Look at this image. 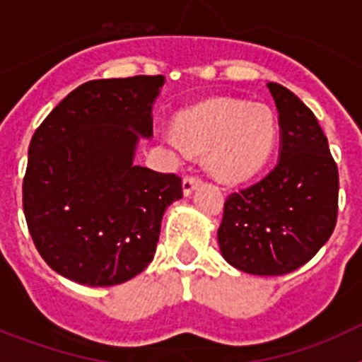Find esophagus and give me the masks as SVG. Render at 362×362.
<instances>
[{"label":"esophagus","mask_w":362,"mask_h":362,"mask_svg":"<svg viewBox=\"0 0 362 362\" xmlns=\"http://www.w3.org/2000/svg\"><path fill=\"white\" fill-rule=\"evenodd\" d=\"M199 185H201V177H197V175H185L183 194L185 196H190L192 192H194V188L199 187Z\"/></svg>","instance_id":"esophagus-1"}]
</instances>
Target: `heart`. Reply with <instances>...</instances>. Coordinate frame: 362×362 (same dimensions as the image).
<instances>
[{
  "label": "heart",
  "instance_id": "heart-1",
  "mask_svg": "<svg viewBox=\"0 0 362 362\" xmlns=\"http://www.w3.org/2000/svg\"><path fill=\"white\" fill-rule=\"evenodd\" d=\"M172 132L175 146L206 152L214 177L238 183L268 163L277 141V119L263 103L214 98L179 112Z\"/></svg>",
  "mask_w": 362,
  "mask_h": 362
}]
</instances>
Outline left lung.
<instances>
[{
  "instance_id": "8db88e82",
  "label": "left lung",
  "mask_w": 362,
  "mask_h": 362,
  "mask_svg": "<svg viewBox=\"0 0 362 362\" xmlns=\"http://www.w3.org/2000/svg\"><path fill=\"white\" fill-rule=\"evenodd\" d=\"M268 88L279 112V161L261 181L226 197L217 241L238 270L283 276L330 239L339 172L313 112L279 83Z\"/></svg>"
}]
</instances>
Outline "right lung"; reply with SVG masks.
Here are the masks:
<instances>
[{"instance_id":"obj_1","label":"right lung","mask_w":362,"mask_h":362,"mask_svg":"<svg viewBox=\"0 0 362 362\" xmlns=\"http://www.w3.org/2000/svg\"><path fill=\"white\" fill-rule=\"evenodd\" d=\"M165 76L94 79L70 92L28 145L23 210L52 270L88 286L141 274L156 254L166 206L181 177L134 165L152 137V105Z\"/></svg>"}]
</instances>
